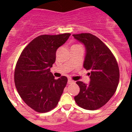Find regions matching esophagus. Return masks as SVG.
Listing matches in <instances>:
<instances>
[{"mask_svg":"<svg viewBox=\"0 0 132 132\" xmlns=\"http://www.w3.org/2000/svg\"><path fill=\"white\" fill-rule=\"evenodd\" d=\"M75 81H73V80H72L71 79H68V83L69 84H73V83H75Z\"/></svg>","mask_w":132,"mask_h":132,"instance_id":"esophagus-1","label":"esophagus"}]
</instances>
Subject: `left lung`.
<instances>
[{"label": "left lung", "mask_w": 132, "mask_h": 132, "mask_svg": "<svg viewBox=\"0 0 132 132\" xmlns=\"http://www.w3.org/2000/svg\"><path fill=\"white\" fill-rule=\"evenodd\" d=\"M75 39L84 44L86 56L84 68L89 73V84L81 81L76 83L80 92L75 100L86 110L100 109L107 103L115 93L119 81L118 62L110 49L98 38L90 33L73 34Z\"/></svg>", "instance_id": "1"}]
</instances>
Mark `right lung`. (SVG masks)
Wrapping results in <instances>:
<instances>
[{"label": "right lung", "instance_id": "add662e5", "mask_svg": "<svg viewBox=\"0 0 132 132\" xmlns=\"http://www.w3.org/2000/svg\"><path fill=\"white\" fill-rule=\"evenodd\" d=\"M70 35L39 36L28 44L17 61L16 88L25 103L35 111L44 113L52 110L63 93L67 77L55 79L50 68L55 61L57 50Z\"/></svg>", "mask_w": 132, "mask_h": 132}]
</instances>
